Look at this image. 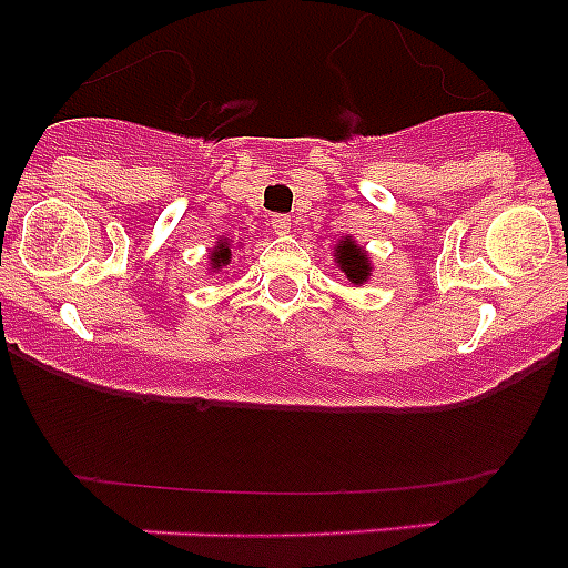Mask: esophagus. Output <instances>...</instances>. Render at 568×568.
<instances>
[{"instance_id":"34e87169","label":"esophagus","mask_w":568,"mask_h":568,"mask_svg":"<svg viewBox=\"0 0 568 568\" xmlns=\"http://www.w3.org/2000/svg\"><path fill=\"white\" fill-rule=\"evenodd\" d=\"M270 227H273V233L284 235V233H290V227H293V222H290V215L275 213L273 219H270Z\"/></svg>"}]
</instances>
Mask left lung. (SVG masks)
<instances>
[{
  "label": "left lung",
  "instance_id": "8db88e82",
  "mask_svg": "<svg viewBox=\"0 0 568 568\" xmlns=\"http://www.w3.org/2000/svg\"><path fill=\"white\" fill-rule=\"evenodd\" d=\"M335 253H338V264L341 270L346 273V278L353 281V284H361V281H366V275H369V261H366L364 250L358 247V244H353V241L346 239L341 241L338 247H335Z\"/></svg>",
  "mask_w": 568,
  "mask_h": 568
}]
</instances>
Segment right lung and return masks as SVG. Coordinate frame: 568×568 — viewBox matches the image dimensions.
<instances>
[{"label":"right lung","mask_w":568,"mask_h":568,"mask_svg":"<svg viewBox=\"0 0 568 568\" xmlns=\"http://www.w3.org/2000/svg\"><path fill=\"white\" fill-rule=\"evenodd\" d=\"M210 261H213V267H224V264H227L230 261L227 241H222V244H219V250H213V253H210Z\"/></svg>","instance_id":"add662e5"}]
</instances>
